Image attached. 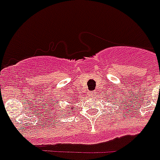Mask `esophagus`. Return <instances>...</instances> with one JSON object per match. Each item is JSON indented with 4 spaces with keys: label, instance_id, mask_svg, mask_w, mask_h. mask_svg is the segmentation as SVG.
Here are the masks:
<instances>
[{
    "label": "esophagus",
    "instance_id": "34e87169",
    "mask_svg": "<svg viewBox=\"0 0 160 160\" xmlns=\"http://www.w3.org/2000/svg\"><path fill=\"white\" fill-rule=\"evenodd\" d=\"M94 95H95V92H91L90 93H89L90 97H94Z\"/></svg>",
    "mask_w": 160,
    "mask_h": 160
}]
</instances>
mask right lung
<instances>
[{
  "instance_id": "1",
  "label": "right lung",
  "mask_w": 160,
  "mask_h": 160,
  "mask_svg": "<svg viewBox=\"0 0 160 160\" xmlns=\"http://www.w3.org/2000/svg\"><path fill=\"white\" fill-rule=\"evenodd\" d=\"M69 108V109H71V110H73V108H70V107H68ZM68 113H69V112H68Z\"/></svg>"
}]
</instances>
